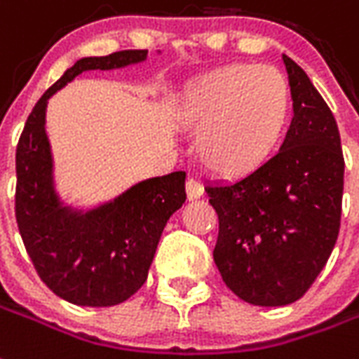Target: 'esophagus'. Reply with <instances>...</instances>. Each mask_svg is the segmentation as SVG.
Segmentation results:
<instances>
[{
    "label": "esophagus",
    "mask_w": 359,
    "mask_h": 359,
    "mask_svg": "<svg viewBox=\"0 0 359 359\" xmlns=\"http://www.w3.org/2000/svg\"><path fill=\"white\" fill-rule=\"evenodd\" d=\"M185 191H187V198L189 200H196L200 198L202 194H204V187L200 185V182H196V180H187V183H185Z\"/></svg>",
    "instance_id": "esophagus-1"
}]
</instances>
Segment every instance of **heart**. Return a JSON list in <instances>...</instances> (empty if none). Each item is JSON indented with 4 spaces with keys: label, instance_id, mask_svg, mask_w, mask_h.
<instances>
[{
    "label": "heart",
    "instance_id": "obj_1",
    "mask_svg": "<svg viewBox=\"0 0 359 359\" xmlns=\"http://www.w3.org/2000/svg\"><path fill=\"white\" fill-rule=\"evenodd\" d=\"M290 114V88L268 65L234 63L191 82L180 121L196 133V154L221 176H243L266 165Z\"/></svg>",
    "mask_w": 359,
    "mask_h": 359
}]
</instances>
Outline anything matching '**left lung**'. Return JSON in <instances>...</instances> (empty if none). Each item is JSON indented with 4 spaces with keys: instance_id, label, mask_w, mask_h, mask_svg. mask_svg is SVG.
Here are the masks:
<instances>
[{
    "instance_id": "left-lung-1",
    "label": "left lung",
    "mask_w": 359,
    "mask_h": 359,
    "mask_svg": "<svg viewBox=\"0 0 359 359\" xmlns=\"http://www.w3.org/2000/svg\"><path fill=\"white\" fill-rule=\"evenodd\" d=\"M283 61L294 118L279 154L238 182L205 185L219 217V273L238 298L262 307L309 290L335 247L343 204L335 118L304 69Z\"/></svg>"
}]
</instances>
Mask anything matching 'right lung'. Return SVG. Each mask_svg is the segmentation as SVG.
<instances>
[{"mask_svg":"<svg viewBox=\"0 0 359 359\" xmlns=\"http://www.w3.org/2000/svg\"><path fill=\"white\" fill-rule=\"evenodd\" d=\"M146 55L148 50H121L76 61L33 107L16 146L15 213L22 241L41 280L74 305L123 304L146 283L166 221L187 198L185 172L136 183L86 213L61 205L44 130L46 104L84 71L118 69Z\"/></svg>","mask_w":359,"mask_h":359,"instance_id":"obj_1","label":"right lung"}]
</instances>
